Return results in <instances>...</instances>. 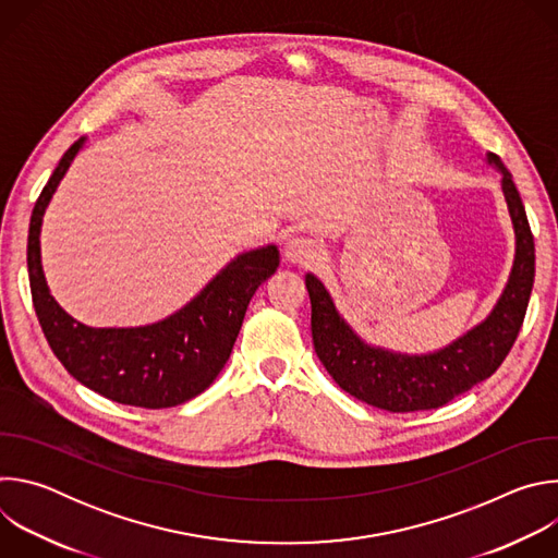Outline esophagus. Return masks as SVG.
Segmentation results:
<instances>
[{"label":"esophagus","instance_id":"34e87169","mask_svg":"<svg viewBox=\"0 0 558 558\" xmlns=\"http://www.w3.org/2000/svg\"><path fill=\"white\" fill-rule=\"evenodd\" d=\"M282 254L293 265H306V263L315 260L317 247H315L313 241H308V238H304V235H291L289 241L284 243Z\"/></svg>","mask_w":558,"mask_h":558}]
</instances>
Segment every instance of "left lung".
I'll list each match as a JSON object with an SVG mask.
<instances>
[{
    "label": "left lung",
    "mask_w": 558,
    "mask_h": 558,
    "mask_svg": "<svg viewBox=\"0 0 558 558\" xmlns=\"http://www.w3.org/2000/svg\"><path fill=\"white\" fill-rule=\"evenodd\" d=\"M501 181L514 231V258L508 282L482 323L428 353H404L366 342L338 311L329 289L315 274L304 276L311 298V336L329 375L360 402L411 413L437 409L488 379L510 353L534 284V241L512 174L495 154H486Z\"/></svg>",
    "instance_id": "1"
}]
</instances>
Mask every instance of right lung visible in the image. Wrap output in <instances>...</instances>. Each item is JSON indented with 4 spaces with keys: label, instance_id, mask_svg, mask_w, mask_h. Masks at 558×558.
I'll return each instance as SVG.
<instances>
[{
    "label": "right lung",
    "instance_id": "right-lung-1",
    "mask_svg": "<svg viewBox=\"0 0 558 558\" xmlns=\"http://www.w3.org/2000/svg\"><path fill=\"white\" fill-rule=\"evenodd\" d=\"M86 141H74L61 156L31 216L28 278L39 325L65 371L108 400L141 409L185 404L229 360L247 304L278 269L280 252L269 243L235 254L187 304L158 323L99 329L74 320L50 295L39 235L44 214Z\"/></svg>",
    "mask_w": 558,
    "mask_h": 558
}]
</instances>
